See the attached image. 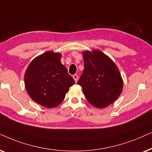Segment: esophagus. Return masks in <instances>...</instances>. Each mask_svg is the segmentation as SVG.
Returning a JSON list of instances; mask_svg holds the SVG:
<instances>
[{
  "instance_id": "obj_1",
  "label": "esophagus",
  "mask_w": 152,
  "mask_h": 152,
  "mask_svg": "<svg viewBox=\"0 0 152 152\" xmlns=\"http://www.w3.org/2000/svg\"><path fill=\"white\" fill-rule=\"evenodd\" d=\"M73 78H74V79L75 80V82H77L78 81V76L77 74H74V76H73Z\"/></svg>"
}]
</instances>
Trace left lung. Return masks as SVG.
<instances>
[{"instance_id": "8db88e82", "label": "left lung", "mask_w": 152, "mask_h": 152, "mask_svg": "<svg viewBox=\"0 0 152 152\" xmlns=\"http://www.w3.org/2000/svg\"><path fill=\"white\" fill-rule=\"evenodd\" d=\"M84 69L78 81L87 100L93 106L103 108L118 98L123 80L112 60L98 50L83 53Z\"/></svg>"}]
</instances>
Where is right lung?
Segmentation results:
<instances>
[{
    "instance_id": "right-lung-1",
    "label": "right lung",
    "mask_w": 152,
    "mask_h": 152,
    "mask_svg": "<svg viewBox=\"0 0 152 152\" xmlns=\"http://www.w3.org/2000/svg\"><path fill=\"white\" fill-rule=\"evenodd\" d=\"M60 58L58 53H44L30 62L25 73L26 89L30 98L46 108L61 104L69 87L75 83Z\"/></svg>"
}]
</instances>
